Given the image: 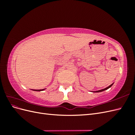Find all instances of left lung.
Listing matches in <instances>:
<instances>
[{"label": "left lung", "mask_w": 135, "mask_h": 135, "mask_svg": "<svg viewBox=\"0 0 135 135\" xmlns=\"http://www.w3.org/2000/svg\"><path fill=\"white\" fill-rule=\"evenodd\" d=\"M113 83L111 85H110L109 87H107V88H104V89H101V90H99V91H93V92H103V91H105V90H107V89H108V88L111 87L112 86V85H113Z\"/></svg>", "instance_id": "obj_1"}]
</instances>
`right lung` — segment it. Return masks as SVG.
Segmentation results:
<instances>
[{"mask_svg": "<svg viewBox=\"0 0 135 135\" xmlns=\"http://www.w3.org/2000/svg\"><path fill=\"white\" fill-rule=\"evenodd\" d=\"M45 89H32L33 91H43Z\"/></svg>", "mask_w": 135, "mask_h": 135, "instance_id": "add662e5", "label": "right lung"}]
</instances>
